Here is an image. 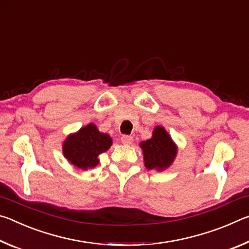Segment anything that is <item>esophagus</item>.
<instances>
[{"mask_svg": "<svg viewBox=\"0 0 249 249\" xmlns=\"http://www.w3.org/2000/svg\"><path fill=\"white\" fill-rule=\"evenodd\" d=\"M121 142L125 145H129L133 142V137L129 136V135H123V136L121 137Z\"/></svg>", "mask_w": 249, "mask_h": 249, "instance_id": "esophagus-1", "label": "esophagus"}]
</instances>
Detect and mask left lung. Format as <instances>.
Instances as JSON below:
<instances>
[{
  "mask_svg": "<svg viewBox=\"0 0 249 249\" xmlns=\"http://www.w3.org/2000/svg\"><path fill=\"white\" fill-rule=\"evenodd\" d=\"M147 169L162 170L174 161L177 148L165 128L156 127L150 140L141 142Z\"/></svg>",
  "mask_w": 249,
  "mask_h": 249,
  "instance_id": "1",
  "label": "left lung"
}]
</instances>
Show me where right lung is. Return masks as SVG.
I'll return each mask as SVG.
<instances>
[{"label": "right lung", "mask_w": 249, "mask_h": 249, "mask_svg": "<svg viewBox=\"0 0 249 249\" xmlns=\"http://www.w3.org/2000/svg\"><path fill=\"white\" fill-rule=\"evenodd\" d=\"M111 145L112 140L108 135L100 133L95 125L89 124L67 138L64 155L73 166L87 170L98 165V156L107 151Z\"/></svg>", "instance_id": "add662e5"}]
</instances>
